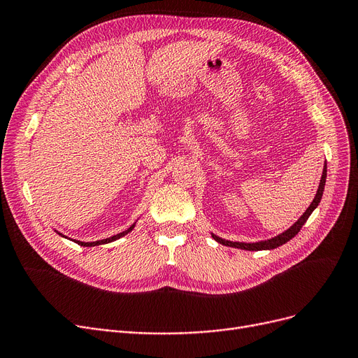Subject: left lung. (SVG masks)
<instances>
[{"label":"left lung","instance_id":"1","mask_svg":"<svg viewBox=\"0 0 358 358\" xmlns=\"http://www.w3.org/2000/svg\"><path fill=\"white\" fill-rule=\"evenodd\" d=\"M324 183H326V164H324V169H323V175H322V179H320V185H319V189H317V194L316 196H314L313 203L310 204V207L306 210V213L303 214L301 217L298 219V222H295L294 226H291L287 232L280 234L279 236L276 238H271L268 241H262V242H255V244H245V242H232V241H226V239H222L216 235H213V238L216 239L219 244H223V245H227V247H234V248H241V250H248V251H260V250H273V248H278L280 245H283L285 242H288L289 239H292L299 231H301V227L304 226V223L307 222V219L310 217V214L313 213V210L316 208L320 203L322 199V195H323V189H324Z\"/></svg>","mask_w":358,"mask_h":358}]
</instances>
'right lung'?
I'll list each match as a JSON object with an SVG mask.
<instances>
[{
	"label": "right lung",
	"instance_id": "add662e5",
	"mask_svg": "<svg viewBox=\"0 0 358 358\" xmlns=\"http://www.w3.org/2000/svg\"><path fill=\"white\" fill-rule=\"evenodd\" d=\"M134 226L135 224H132L129 229H127V231H124V232H120V234H117V235H114V236H111V238H107V239H103V241H95V242H80V241H75L76 244H79V245H83V247H95V245H101V244H107V242H113V241H116V239H119V238H122V236H124L126 234H129L132 229H134Z\"/></svg>",
	"mask_w": 358,
	"mask_h": 358
}]
</instances>
